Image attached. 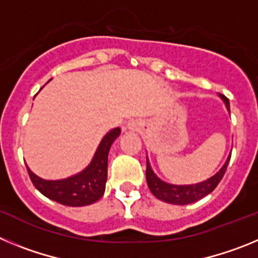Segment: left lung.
<instances>
[{
    "label": "left lung",
    "instance_id": "obj_1",
    "mask_svg": "<svg viewBox=\"0 0 258 258\" xmlns=\"http://www.w3.org/2000/svg\"><path fill=\"white\" fill-rule=\"evenodd\" d=\"M226 106V109L230 113V103L225 95L218 94ZM230 157H231V152L227 156L226 161L221 166V169L208 179H204L198 183L191 184H173L169 182L163 181L156 175V173L152 170V166L150 164L149 156L146 159V179H147V184H149L150 191L152 192L156 199L161 200L164 203H169V204H175V206H186V204H192V203L199 202L200 199L206 198L207 195L212 192L214 188L217 187V184L222 179L223 174L226 172L227 165H229Z\"/></svg>",
    "mask_w": 258,
    "mask_h": 258
}]
</instances>
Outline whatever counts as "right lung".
Instances as JSON below:
<instances>
[{"label": "right lung", "mask_w": 258, "mask_h": 258, "mask_svg": "<svg viewBox=\"0 0 258 258\" xmlns=\"http://www.w3.org/2000/svg\"><path fill=\"white\" fill-rule=\"evenodd\" d=\"M120 133V127H113L107 132L98 145L90 163L83 170L70 175L67 178H41L32 172L31 168L26 164L32 183L35 184V187L42 195L63 206L84 207L98 202L103 197L106 190L109 149Z\"/></svg>", "instance_id": "1"}]
</instances>
